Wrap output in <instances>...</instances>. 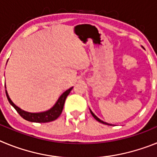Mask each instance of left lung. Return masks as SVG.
I'll list each match as a JSON object with an SVG mask.
<instances>
[{
	"mask_svg": "<svg viewBox=\"0 0 157 157\" xmlns=\"http://www.w3.org/2000/svg\"><path fill=\"white\" fill-rule=\"evenodd\" d=\"M90 112H91V114H92V116L94 117V119H95L96 120H98V122H100V123H104V124H106V125H112V124H109V123H105V122H104V121H102V120H100L99 118H98V117H97V116H95V115L94 114V112H93L91 110H90Z\"/></svg>",
	"mask_w": 157,
	"mask_h": 157,
	"instance_id": "8db88e82",
	"label": "left lung"
}]
</instances>
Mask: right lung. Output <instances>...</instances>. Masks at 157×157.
I'll list each match as a JSON object with an SVG mask.
<instances>
[{
    "instance_id": "add662e5",
    "label": "right lung",
    "mask_w": 157,
    "mask_h": 157,
    "mask_svg": "<svg viewBox=\"0 0 157 157\" xmlns=\"http://www.w3.org/2000/svg\"><path fill=\"white\" fill-rule=\"evenodd\" d=\"M6 88V87H5ZM73 87L68 89L67 90L65 91L63 94L59 98L58 101H56V103L54 105L52 109L46 111V112H38V113H31V112H25V111L22 110L21 109H19V107L16 106L15 104L10 99L9 96H8V92L5 90V93H6L7 98H8L9 103L11 105L13 106V108L16 110V112L20 115L21 117H23L24 120H27L30 122H34V123H48V122L53 121V120H56L60 114H61L62 111L63 109V105H64L65 100H66L67 97L70 94L71 90Z\"/></svg>"
}]
</instances>
